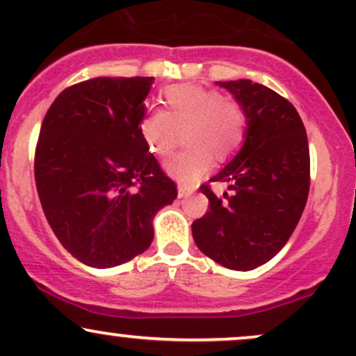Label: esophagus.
<instances>
[{
  "label": "esophagus",
  "instance_id": "esophagus-1",
  "mask_svg": "<svg viewBox=\"0 0 356 356\" xmlns=\"http://www.w3.org/2000/svg\"><path fill=\"white\" fill-rule=\"evenodd\" d=\"M194 194V189H191V187H186V186H179L177 187V195L179 199H186L189 197V195Z\"/></svg>",
  "mask_w": 356,
  "mask_h": 356
}]
</instances>
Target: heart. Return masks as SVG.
Masks as SVG:
<instances>
[{"label":"heart","instance_id":"b5f03b06","mask_svg":"<svg viewBox=\"0 0 356 356\" xmlns=\"http://www.w3.org/2000/svg\"><path fill=\"white\" fill-rule=\"evenodd\" d=\"M164 110H150L138 122V134L150 154L165 157L177 147L184 134L187 149L164 164L177 182H197L218 159L239 149L246 130V115L238 102L197 85H174L162 93Z\"/></svg>","mask_w":356,"mask_h":356}]
</instances>
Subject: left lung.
Instances as JSON below:
<instances>
[{
    "instance_id": "1",
    "label": "left lung",
    "mask_w": 356,
    "mask_h": 356,
    "mask_svg": "<svg viewBox=\"0 0 356 356\" xmlns=\"http://www.w3.org/2000/svg\"><path fill=\"white\" fill-rule=\"evenodd\" d=\"M246 115L239 152L211 182H227L222 199L202 186L209 211L192 222V238L216 263L251 271L283 249L309 192L308 137L300 113L271 88L251 80L216 81Z\"/></svg>"
}]
</instances>
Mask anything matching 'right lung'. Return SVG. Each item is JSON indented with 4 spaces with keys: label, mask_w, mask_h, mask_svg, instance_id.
I'll list each match as a JSON object with an SVG mask.
<instances>
[{
    "label": "right lung",
    "mask_w": 356,
    "mask_h": 356,
    "mask_svg": "<svg viewBox=\"0 0 356 356\" xmlns=\"http://www.w3.org/2000/svg\"><path fill=\"white\" fill-rule=\"evenodd\" d=\"M154 76H97L63 90L48 108L35 181L61 246L92 268L144 252L152 220L177 197L138 134Z\"/></svg>",
    "instance_id": "add662e5"
}]
</instances>
